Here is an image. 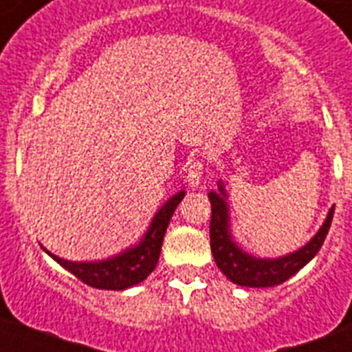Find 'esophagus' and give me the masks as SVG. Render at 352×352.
I'll return each mask as SVG.
<instances>
[{
	"mask_svg": "<svg viewBox=\"0 0 352 352\" xmlns=\"http://www.w3.org/2000/svg\"><path fill=\"white\" fill-rule=\"evenodd\" d=\"M204 176V162L203 160H194L188 166V174H186V182L192 188H201Z\"/></svg>",
	"mask_w": 352,
	"mask_h": 352,
	"instance_id": "esophagus-1",
	"label": "esophagus"
}]
</instances>
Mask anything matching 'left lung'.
<instances>
[{
  "mask_svg": "<svg viewBox=\"0 0 352 352\" xmlns=\"http://www.w3.org/2000/svg\"><path fill=\"white\" fill-rule=\"evenodd\" d=\"M208 197L211 203L210 241L214 263L232 284L245 285V287H273L284 284L294 273L300 272L305 264L316 257L319 248L324 243L335 211V206L329 210L321 229L300 250L278 259H261L241 250L232 241L229 231V210H227L222 182H219V192H210Z\"/></svg>",
  "mask_w": 352,
  "mask_h": 352,
  "instance_id": "obj_1",
  "label": "left lung"
}]
</instances>
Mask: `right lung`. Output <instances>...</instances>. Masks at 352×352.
<instances>
[{
    "mask_svg": "<svg viewBox=\"0 0 352 352\" xmlns=\"http://www.w3.org/2000/svg\"><path fill=\"white\" fill-rule=\"evenodd\" d=\"M183 197H185V190H179L178 194L173 195L157 211L144 238L135 247L126 248L125 252H121L111 259L95 261V263H72V261L54 256L51 252H45L56 263L61 264L65 270H68L72 275H76L80 282L89 287L123 291L132 285H138L144 278H148L149 273L157 266L164 234H166L174 210L178 208Z\"/></svg>",
    "mask_w": 352,
    "mask_h": 352,
    "instance_id": "1",
    "label": "right lung"
}]
</instances>
